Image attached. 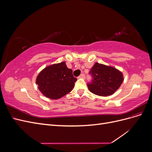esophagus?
<instances>
[{
  "mask_svg": "<svg viewBox=\"0 0 152 152\" xmlns=\"http://www.w3.org/2000/svg\"><path fill=\"white\" fill-rule=\"evenodd\" d=\"M78 78H79V79H85L86 76H85V75L84 74V73H82V74H81Z\"/></svg>",
  "mask_w": 152,
  "mask_h": 152,
  "instance_id": "34e87169",
  "label": "esophagus"
}]
</instances>
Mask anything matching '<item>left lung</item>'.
Wrapping results in <instances>:
<instances>
[{
    "label": "left lung",
    "mask_w": 152,
    "mask_h": 152,
    "mask_svg": "<svg viewBox=\"0 0 152 152\" xmlns=\"http://www.w3.org/2000/svg\"><path fill=\"white\" fill-rule=\"evenodd\" d=\"M89 73L93 82L87 84L90 92L100 96H108L115 93L124 81L122 72L116 68L95 63Z\"/></svg>",
    "instance_id": "8db88e82"
}]
</instances>
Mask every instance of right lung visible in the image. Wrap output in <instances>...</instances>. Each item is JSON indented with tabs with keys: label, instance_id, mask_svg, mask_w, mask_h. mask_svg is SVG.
<instances>
[{
	"label": "right lung",
	"instance_id": "add662e5",
	"mask_svg": "<svg viewBox=\"0 0 152 152\" xmlns=\"http://www.w3.org/2000/svg\"><path fill=\"white\" fill-rule=\"evenodd\" d=\"M76 80L72 69L63 61L44 68L36 78V84L45 97L58 99L72 91Z\"/></svg>",
	"mask_w": 152,
	"mask_h": 152
}]
</instances>
